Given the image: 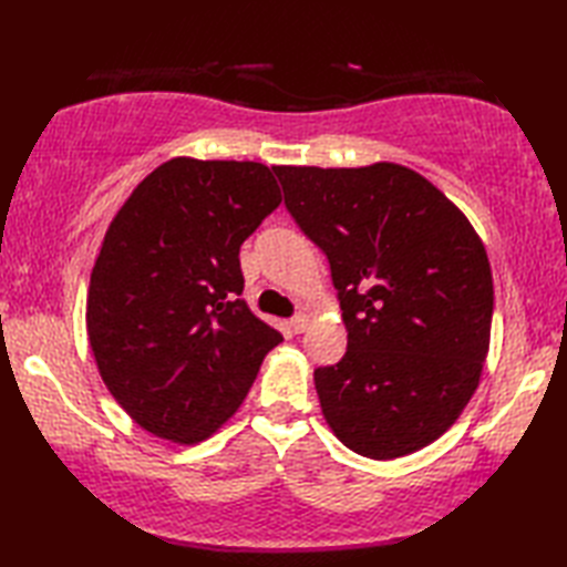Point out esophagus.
I'll list each match as a JSON object with an SVG mask.
<instances>
[{
    "label": "esophagus",
    "mask_w": 567,
    "mask_h": 567,
    "mask_svg": "<svg viewBox=\"0 0 567 567\" xmlns=\"http://www.w3.org/2000/svg\"><path fill=\"white\" fill-rule=\"evenodd\" d=\"M307 327H309V317L307 315H297L295 319H290V329L295 333H302Z\"/></svg>",
    "instance_id": "esophagus-1"
}]
</instances>
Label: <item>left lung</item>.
Segmentation results:
<instances>
[{
    "label": "left lung",
    "mask_w": 567,
    "mask_h": 567,
    "mask_svg": "<svg viewBox=\"0 0 567 567\" xmlns=\"http://www.w3.org/2000/svg\"><path fill=\"white\" fill-rule=\"evenodd\" d=\"M285 204L327 252L348 351L315 370L333 436L372 461L426 449L463 414L489 353L495 287L483 238L396 163L275 165Z\"/></svg>",
    "instance_id": "1"
}]
</instances>
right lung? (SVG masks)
<instances>
[{"mask_svg": "<svg viewBox=\"0 0 567 567\" xmlns=\"http://www.w3.org/2000/svg\"><path fill=\"white\" fill-rule=\"evenodd\" d=\"M280 202L268 165L179 155L143 177L106 228L87 336L106 390L143 431L207 441L282 341L238 297L240 244Z\"/></svg>", "mask_w": 567, "mask_h": 567, "instance_id": "add662e5", "label": "right lung"}]
</instances>
